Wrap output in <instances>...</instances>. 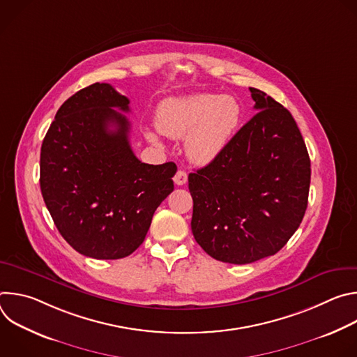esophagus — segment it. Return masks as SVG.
Segmentation results:
<instances>
[{"mask_svg": "<svg viewBox=\"0 0 357 357\" xmlns=\"http://www.w3.org/2000/svg\"><path fill=\"white\" fill-rule=\"evenodd\" d=\"M174 181H175V183H176V185H179V186L185 185V183L188 182V174H186L185 171L179 169V171L175 174V176H174Z\"/></svg>", "mask_w": 357, "mask_h": 357, "instance_id": "1", "label": "esophagus"}]
</instances>
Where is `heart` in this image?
<instances>
[{
    "mask_svg": "<svg viewBox=\"0 0 357 357\" xmlns=\"http://www.w3.org/2000/svg\"><path fill=\"white\" fill-rule=\"evenodd\" d=\"M241 110L229 96L196 93L169 98L158 107L157 128L175 139H185L189 161L206 165L215 161L230 142L240 123ZM146 138L160 144L155 132L146 131Z\"/></svg>",
    "mask_w": 357,
    "mask_h": 357,
    "instance_id": "heart-1",
    "label": "heart"
}]
</instances>
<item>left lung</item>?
I'll use <instances>...</instances> for the list:
<instances>
[{"label":"left lung","instance_id":"obj_1","mask_svg":"<svg viewBox=\"0 0 357 357\" xmlns=\"http://www.w3.org/2000/svg\"><path fill=\"white\" fill-rule=\"evenodd\" d=\"M250 91L257 114L215 161L188 176L193 237L211 257L230 264L280 251L302 222L311 183L294 117L264 91Z\"/></svg>","mask_w":357,"mask_h":357}]
</instances>
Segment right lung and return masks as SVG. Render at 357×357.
I'll return each mask as SVG.
<instances>
[{"mask_svg":"<svg viewBox=\"0 0 357 357\" xmlns=\"http://www.w3.org/2000/svg\"><path fill=\"white\" fill-rule=\"evenodd\" d=\"M130 100L94 83L58 110L40 148V192L62 237L97 260L124 259L144 241L174 190L176 165L141 162L131 149Z\"/></svg>","mask_w":357,"mask_h":357,"instance_id":"add662e5","label":"right lung"}]
</instances>
